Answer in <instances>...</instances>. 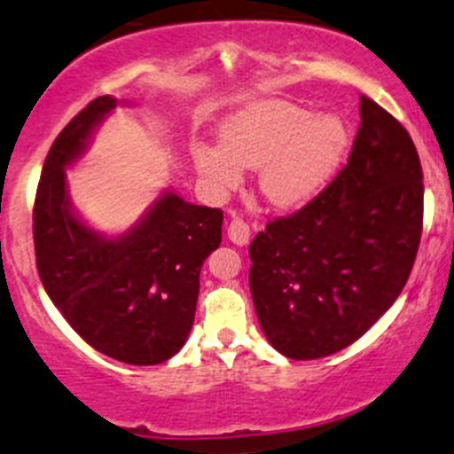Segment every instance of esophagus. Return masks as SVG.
<instances>
[{"instance_id": "1", "label": "esophagus", "mask_w": 454, "mask_h": 454, "mask_svg": "<svg viewBox=\"0 0 454 454\" xmlns=\"http://www.w3.org/2000/svg\"><path fill=\"white\" fill-rule=\"evenodd\" d=\"M227 236L233 244H238V247H244V244H248V239H250L248 223H244L242 218H233V221L229 223V227H227Z\"/></svg>"}]
</instances>
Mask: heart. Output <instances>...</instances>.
I'll list each match as a JSON object with an SVG mask.
<instances>
[{
  "label": "heart",
  "instance_id": "b5f03b06",
  "mask_svg": "<svg viewBox=\"0 0 454 454\" xmlns=\"http://www.w3.org/2000/svg\"><path fill=\"white\" fill-rule=\"evenodd\" d=\"M344 122L289 101H261L229 119L221 129V146L195 151L201 178L218 195L236 191L242 168L259 169V191L280 210L310 204L342 165Z\"/></svg>",
  "mask_w": 454,
  "mask_h": 454
}]
</instances>
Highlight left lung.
<instances>
[{
	"label": "left lung",
	"instance_id": "8db88e82",
	"mask_svg": "<svg viewBox=\"0 0 454 454\" xmlns=\"http://www.w3.org/2000/svg\"><path fill=\"white\" fill-rule=\"evenodd\" d=\"M348 161L310 204L250 244V293L265 338L295 361L346 348L410 278L423 233V169L410 133L361 95Z\"/></svg>",
	"mask_w": 454,
	"mask_h": 454
}]
</instances>
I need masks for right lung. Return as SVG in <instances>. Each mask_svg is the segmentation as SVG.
I'll return each instance as SVG.
<instances>
[{"instance_id": "1", "label": "right lung", "mask_w": 454, "mask_h": 454, "mask_svg": "<svg viewBox=\"0 0 454 454\" xmlns=\"http://www.w3.org/2000/svg\"><path fill=\"white\" fill-rule=\"evenodd\" d=\"M114 106L110 95L90 101L46 154L34 201L35 265L48 297L84 342L122 364L157 365L189 338L201 265L221 244L223 210L168 191L116 239L80 223L69 207L66 168Z\"/></svg>"}]
</instances>
